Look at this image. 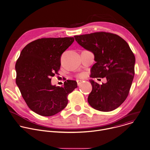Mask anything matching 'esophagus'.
Returning <instances> with one entry per match:
<instances>
[{"label":"esophagus","instance_id":"1","mask_svg":"<svg viewBox=\"0 0 150 150\" xmlns=\"http://www.w3.org/2000/svg\"><path fill=\"white\" fill-rule=\"evenodd\" d=\"M76 81H77V83H78V86L80 85L81 84L82 82V81H79V80H77Z\"/></svg>","mask_w":150,"mask_h":150}]
</instances>
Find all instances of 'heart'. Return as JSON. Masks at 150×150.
I'll list each match as a JSON object with an SVG mask.
<instances>
[{
	"instance_id": "b5f03b06",
	"label": "heart",
	"mask_w": 150,
	"mask_h": 150,
	"mask_svg": "<svg viewBox=\"0 0 150 150\" xmlns=\"http://www.w3.org/2000/svg\"><path fill=\"white\" fill-rule=\"evenodd\" d=\"M84 76H85V74H84L83 73H82V74H79V75H78V77H79V78H82V77H83Z\"/></svg>"
}]
</instances>
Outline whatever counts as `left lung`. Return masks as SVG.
Masks as SVG:
<instances>
[{
  "mask_svg": "<svg viewBox=\"0 0 150 150\" xmlns=\"http://www.w3.org/2000/svg\"><path fill=\"white\" fill-rule=\"evenodd\" d=\"M77 42L91 51L96 63L91 77H106L107 82L99 85L90 80L92 92L89 104L102 112H110L126 99L134 76L135 56L127 42L117 34L104 31L74 36Z\"/></svg>",
  "mask_w": 150,
  "mask_h": 150,
  "instance_id": "8db88e82",
  "label": "left lung"
}]
</instances>
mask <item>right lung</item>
<instances>
[{"label": "right lung", "mask_w": 150, "mask_h": 150, "mask_svg": "<svg viewBox=\"0 0 150 150\" xmlns=\"http://www.w3.org/2000/svg\"><path fill=\"white\" fill-rule=\"evenodd\" d=\"M74 37L42 38L28 44L16 63V83L28 107L42 116H51L68 104V96L77 88L67 80L62 87L51 85L58 74L62 54L73 43Z\"/></svg>", "instance_id": "obj_1"}]
</instances>
